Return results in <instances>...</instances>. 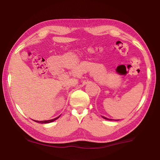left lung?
<instances>
[{"mask_svg": "<svg viewBox=\"0 0 160 160\" xmlns=\"http://www.w3.org/2000/svg\"><path fill=\"white\" fill-rule=\"evenodd\" d=\"M102 118L106 119V120H109V121H118V120H115V119H111V118H108L105 117V116H102Z\"/></svg>", "mask_w": 160, "mask_h": 160, "instance_id": "obj_1", "label": "left lung"}]
</instances>
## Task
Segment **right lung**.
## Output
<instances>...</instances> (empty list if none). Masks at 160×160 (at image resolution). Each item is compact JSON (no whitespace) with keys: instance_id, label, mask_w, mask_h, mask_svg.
I'll list each match as a JSON object with an SVG mask.
<instances>
[{"instance_id":"right-lung-1","label":"right lung","mask_w":160,"mask_h":160,"mask_svg":"<svg viewBox=\"0 0 160 160\" xmlns=\"http://www.w3.org/2000/svg\"><path fill=\"white\" fill-rule=\"evenodd\" d=\"M60 116H61V115H60ZM60 116H58V117H56V118H55L50 119V120H46V121H35V120H34V121H35V122L39 123H51V122H53V121H56V119H58L59 117H60Z\"/></svg>"}]
</instances>
